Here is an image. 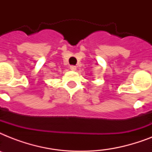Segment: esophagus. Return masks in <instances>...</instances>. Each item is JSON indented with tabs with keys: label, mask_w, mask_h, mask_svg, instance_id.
<instances>
[{
	"label": "esophagus",
	"mask_w": 152,
	"mask_h": 152,
	"mask_svg": "<svg viewBox=\"0 0 152 152\" xmlns=\"http://www.w3.org/2000/svg\"><path fill=\"white\" fill-rule=\"evenodd\" d=\"M70 69H71L72 71H76V67L75 66V65H71V66H70Z\"/></svg>",
	"instance_id": "esophagus-1"
}]
</instances>
